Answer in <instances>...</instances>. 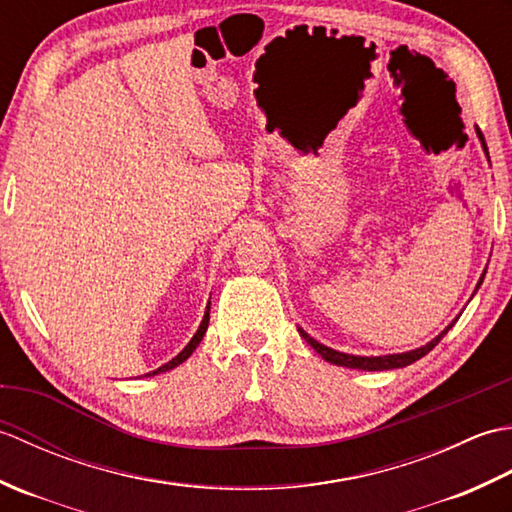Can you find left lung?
<instances>
[{
    "mask_svg": "<svg viewBox=\"0 0 512 512\" xmlns=\"http://www.w3.org/2000/svg\"><path fill=\"white\" fill-rule=\"evenodd\" d=\"M480 134V132H477ZM480 138H482V134H480ZM482 145H484V149H486V143H484V138H482ZM488 154V151H486ZM484 281V275H482V279H480V284ZM480 284H477V288H480ZM455 323V321H453ZM451 323V325H453ZM449 325V328H451ZM449 328L444 330L442 334H438L436 339H433L431 343H427L424 347H418V350H411V352H405V354H389V356H352V354H343V352H336V350H330V347H325V345H321L319 341H314L310 334H306L303 330H299L301 332V336L303 339H306L312 347H314V352H319L325 361L328 363H334V365H341V367H350V369H363V372H380V369H396V367H405V365H411V363H416L418 358H422L424 354H429L433 347H436L440 341H442V336L449 332Z\"/></svg>",
    "mask_w": 512,
    "mask_h": 512,
    "instance_id": "left-lung-1",
    "label": "left lung"
}]
</instances>
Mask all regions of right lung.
<instances>
[{
  "label": "right lung",
  "instance_id": "right-lung-1",
  "mask_svg": "<svg viewBox=\"0 0 512 512\" xmlns=\"http://www.w3.org/2000/svg\"><path fill=\"white\" fill-rule=\"evenodd\" d=\"M209 306H206V312H204V319H202V323H200V328H198V332H195L193 334V339L189 341V345L187 347H184V350L176 356V358H171V361L169 363H165V365H162V367H158V369H154V372H149L147 376H156V374H160V372H167V369H173V367H176V365H180V363H184V361H187V358L193 354V350H195V347H198L200 345V341H202V336H204V332H206V328H209Z\"/></svg>",
  "mask_w": 512,
  "mask_h": 512
}]
</instances>
